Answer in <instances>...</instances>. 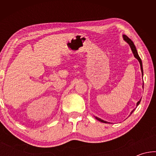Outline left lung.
<instances>
[{"mask_svg":"<svg viewBox=\"0 0 156 156\" xmlns=\"http://www.w3.org/2000/svg\"><path fill=\"white\" fill-rule=\"evenodd\" d=\"M123 38H124V40H125L126 43H127L129 45H130V47H131V50H132V51H133V55H134V56H135V58H137L138 60V61H139V62H140V68H141V72H142V76H143V69H142V60H141V59H140V58L139 57V56H138V52H137V50H136V47H135V45H134V44H133V42H132V41L131 40L130 38H129L128 36H126V35H123ZM142 87H143V86H142ZM140 101H141V99L139 100V101L137 102V105L136 106H138V105L140 104ZM133 111H134V109L131 112V113L133 112ZM96 119L98 120H99V121H100V122H105V123H106L107 122L106 121H104V120H101L100 119V118H96Z\"/></svg>","mask_w":156,"mask_h":156,"instance_id":"8db88e82","label":"left lung"}]
</instances>
